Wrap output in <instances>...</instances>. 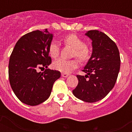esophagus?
Returning a JSON list of instances; mask_svg holds the SVG:
<instances>
[{
	"mask_svg": "<svg viewBox=\"0 0 132 132\" xmlns=\"http://www.w3.org/2000/svg\"><path fill=\"white\" fill-rule=\"evenodd\" d=\"M61 76L62 77H64V78H66L69 76V74L68 73H61Z\"/></svg>",
	"mask_w": 132,
	"mask_h": 132,
	"instance_id": "34e87169",
	"label": "esophagus"
}]
</instances>
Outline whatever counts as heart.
Segmentation results:
<instances>
[{"label": "heart", "mask_w": 132, "mask_h": 132, "mask_svg": "<svg viewBox=\"0 0 132 132\" xmlns=\"http://www.w3.org/2000/svg\"><path fill=\"white\" fill-rule=\"evenodd\" d=\"M63 43L66 46H70L73 49L72 56H76L80 61L88 60L90 56V50L83 39L76 35H69L63 38ZM49 53L52 58H56L60 54V46L57 42L53 41L49 44ZM78 66L77 60H66L59 59L54 61L53 67L56 70L62 73H69Z\"/></svg>", "instance_id": "obj_1"}]
</instances>
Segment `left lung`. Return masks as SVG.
Listing matches in <instances>:
<instances>
[{"mask_svg":"<svg viewBox=\"0 0 132 132\" xmlns=\"http://www.w3.org/2000/svg\"><path fill=\"white\" fill-rule=\"evenodd\" d=\"M92 40L93 52L84 67L86 75H77L78 84L73 94L87 102H95L103 99L113 88L119 69L120 56L116 44L98 30L86 33Z\"/></svg>","mask_w":132,"mask_h":132,"instance_id":"left-lung-1","label":"left lung"}]
</instances>
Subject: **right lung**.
<instances>
[{"label":"right lung","mask_w":132,"mask_h":132,"mask_svg":"<svg viewBox=\"0 0 132 132\" xmlns=\"http://www.w3.org/2000/svg\"><path fill=\"white\" fill-rule=\"evenodd\" d=\"M53 35L47 29L35 30L19 39L10 55L8 76L14 93L22 102L39 105L49 98L61 73L47 69L52 63L49 46ZM46 68L44 72L38 69Z\"/></svg>","instance_id":"add662e5"}]
</instances>
